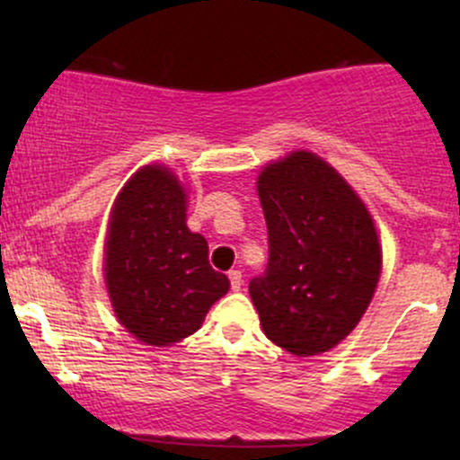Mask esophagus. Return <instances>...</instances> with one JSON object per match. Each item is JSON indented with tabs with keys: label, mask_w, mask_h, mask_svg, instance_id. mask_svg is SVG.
Returning a JSON list of instances; mask_svg holds the SVG:
<instances>
[{
	"label": "esophagus",
	"mask_w": 460,
	"mask_h": 460,
	"mask_svg": "<svg viewBox=\"0 0 460 460\" xmlns=\"http://www.w3.org/2000/svg\"><path fill=\"white\" fill-rule=\"evenodd\" d=\"M229 281H231V289L237 292L242 288V272L240 270H229Z\"/></svg>",
	"instance_id": "obj_1"
}]
</instances>
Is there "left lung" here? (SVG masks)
<instances>
[{"instance_id": "obj_1", "label": "left lung", "mask_w": 460, "mask_h": 460, "mask_svg": "<svg viewBox=\"0 0 460 460\" xmlns=\"http://www.w3.org/2000/svg\"><path fill=\"white\" fill-rule=\"evenodd\" d=\"M257 192L268 266L248 292L263 332L298 357L331 350L366 314L381 277L372 216L340 172L309 151L268 164Z\"/></svg>"}]
</instances>
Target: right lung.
Masks as SVG:
<instances>
[{
	"label": "right lung",
	"instance_id": "right-lung-1",
	"mask_svg": "<svg viewBox=\"0 0 460 460\" xmlns=\"http://www.w3.org/2000/svg\"><path fill=\"white\" fill-rule=\"evenodd\" d=\"M186 225V194L168 168L145 166L116 199L105 244V283L116 318L149 346L192 335L229 279Z\"/></svg>",
	"mask_w": 460,
	"mask_h": 460
}]
</instances>
